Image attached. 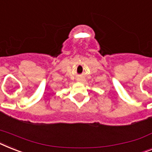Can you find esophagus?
<instances>
[{
	"label": "esophagus",
	"instance_id": "1",
	"mask_svg": "<svg viewBox=\"0 0 152 152\" xmlns=\"http://www.w3.org/2000/svg\"><path fill=\"white\" fill-rule=\"evenodd\" d=\"M77 80H78L79 82H82V81H83V80H82V79H81V78H79Z\"/></svg>",
	"mask_w": 152,
	"mask_h": 152
}]
</instances>
